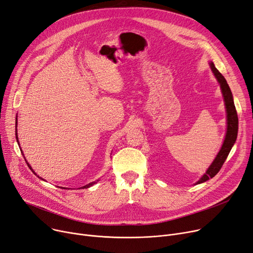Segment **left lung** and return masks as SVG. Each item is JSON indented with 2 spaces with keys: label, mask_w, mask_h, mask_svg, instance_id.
<instances>
[{
  "label": "left lung",
  "mask_w": 253,
  "mask_h": 253,
  "mask_svg": "<svg viewBox=\"0 0 253 253\" xmlns=\"http://www.w3.org/2000/svg\"><path fill=\"white\" fill-rule=\"evenodd\" d=\"M209 66H210L212 73H213L215 79L217 80V82L220 86L221 93H222L225 112H227V131H225V135H224V139H223L221 148H220L219 152L217 153L213 162L211 163V165L207 168L205 173L195 184L205 182L209 178L214 177L218 173V171L220 170L221 166L223 165L225 159L228 158V156L233 148V145L235 144L237 135H238V116H237V111H236L235 104H234V98H233L232 91H231L227 81H225L224 77L215 68L214 63L210 61Z\"/></svg>",
  "instance_id": "1"
}]
</instances>
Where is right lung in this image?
<instances>
[{"instance_id":"add662e5","label":"right lung","mask_w":253,"mask_h":253,"mask_svg":"<svg viewBox=\"0 0 253 253\" xmlns=\"http://www.w3.org/2000/svg\"><path fill=\"white\" fill-rule=\"evenodd\" d=\"M16 127H17V118H16ZM16 140H17V142H18V145H19V141H18V134H17V128H16ZM21 151V150H20ZM21 153H22V151H21ZM22 156H24L23 154H22ZM24 160L26 161V159H25V157H24ZM26 163H28V165H29V167H30V169H32V171H33V173H35V175H37V173L36 172L33 170V168H32V166L29 164V162L26 161ZM40 179H42V180H44L42 177H40L39 175H37ZM98 181V180H97ZM96 183V181H92V182H90V183H88V184H86V185H84V187H82V189H88V188H90V187H92L93 184H95ZM64 189V188H63Z\"/></svg>"}]
</instances>
